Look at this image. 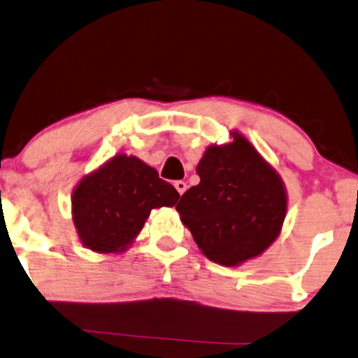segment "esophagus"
<instances>
[{
  "instance_id": "esophagus-1",
  "label": "esophagus",
  "mask_w": 358,
  "mask_h": 358,
  "mask_svg": "<svg viewBox=\"0 0 358 358\" xmlns=\"http://www.w3.org/2000/svg\"><path fill=\"white\" fill-rule=\"evenodd\" d=\"M175 188L180 194H183L185 192H187V183H185L183 180H178V182H175Z\"/></svg>"
}]
</instances>
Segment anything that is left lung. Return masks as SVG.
<instances>
[{
    "label": "left lung",
    "mask_w": 358,
    "mask_h": 358,
    "mask_svg": "<svg viewBox=\"0 0 358 358\" xmlns=\"http://www.w3.org/2000/svg\"><path fill=\"white\" fill-rule=\"evenodd\" d=\"M211 145L199 160V183L176 211L199 249L219 265L234 266L268 249L282 231L287 192L280 175L244 136Z\"/></svg>",
    "instance_id": "left-lung-1"
}]
</instances>
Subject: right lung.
<instances>
[{
	"instance_id": "obj_1",
	"label": "right lung",
	"mask_w": 358,
	"mask_h": 358,
	"mask_svg": "<svg viewBox=\"0 0 358 358\" xmlns=\"http://www.w3.org/2000/svg\"><path fill=\"white\" fill-rule=\"evenodd\" d=\"M178 198L155 169L119 154L76 185L71 214L83 245L109 254L132 244L152 209L175 206Z\"/></svg>"
}]
</instances>
